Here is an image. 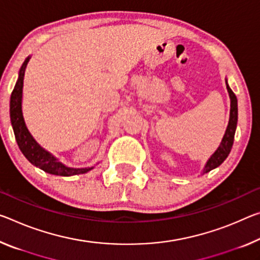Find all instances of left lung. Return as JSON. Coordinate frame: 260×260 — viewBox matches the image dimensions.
I'll return each instance as SVG.
<instances>
[{
	"label": "left lung",
	"mask_w": 260,
	"mask_h": 260,
	"mask_svg": "<svg viewBox=\"0 0 260 260\" xmlns=\"http://www.w3.org/2000/svg\"><path fill=\"white\" fill-rule=\"evenodd\" d=\"M225 84H226V90H228L229 93V98H230V113H229V122L228 126H226V129L224 132L223 138H222V141L220 143V146L217 147V149L214 151V154L207 159L205 167L203 169V172L201 175H205L213 169L217 168L223 163V160L228 157L230 150L233 148V143H234V137H235V132H236V127H237V119H238V108H237V98L235 96V93L233 92V90L230 89V86L228 84V82L225 80Z\"/></svg>",
	"instance_id": "8db88e82"
}]
</instances>
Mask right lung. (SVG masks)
I'll return each instance as SVG.
<instances>
[{
    "mask_svg": "<svg viewBox=\"0 0 260 260\" xmlns=\"http://www.w3.org/2000/svg\"><path fill=\"white\" fill-rule=\"evenodd\" d=\"M30 59L31 56H27L23 62L22 67H20L17 82H16L10 97V121L19 149L28 162L34 164L35 167L41 169L43 171L47 172V174L63 177L86 174L88 171L92 170L94 167L71 168L66 166L54 155L41 147L37 142V140L32 137V134L27 128L25 120H24L22 103L24 75H25V69Z\"/></svg>",
    "mask_w": 260,
    "mask_h": 260,
    "instance_id": "add662e5",
    "label": "right lung"
}]
</instances>
